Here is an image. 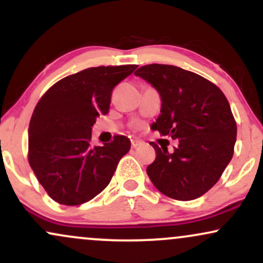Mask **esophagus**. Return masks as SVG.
<instances>
[{
	"label": "esophagus",
	"mask_w": 263,
	"mask_h": 263,
	"mask_svg": "<svg viewBox=\"0 0 263 263\" xmlns=\"http://www.w3.org/2000/svg\"><path fill=\"white\" fill-rule=\"evenodd\" d=\"M131 144H132V147H134V148H137V147H140V146H142V144H143V142L140 141V140H132Z\"/></svg>",
	"instance_id": "esophagus-1"
}]
</instances>
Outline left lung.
Here are the masks:
<instances>
[{
	"mask_svg": "<svg viewBox=\"0 0 263 263\" xmlns=\"http://www.w3.org/2000/svg\"><path fill=\"white\" fill-rule=\"evenodd\" d=\"M161 96V115L151 128L178 140L173 152L158 147L147 167L151 182L177 200H193L213 188L234 155L236 122L215 84L174 65L149 64L135 71Z\"/></svg>",
	"mask_w": 263,
	"mask_h": 263,
	"instance_id": "left-lung-1",
	"label": "left lung"
}]
</instances>
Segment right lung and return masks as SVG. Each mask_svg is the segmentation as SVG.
Masks as SVG:
<instances>
[{
  "label": "right lung",
  "mask_w": 263,
  "mask_h": 263,
  "mask_svg": "<svg viewBox=\"0 0 263 263\" xmlns=\"http://www.w3.org/2000/svg\"><path fill=\"white\" fill-rule=\"evenodd\" d=\"M136 65L98 66L59 80L42 96L28 128V161L50 198L63 205L91 200L107 186L131 148L125 136L92 146L91 129L110 108L112 89Z\"/></svg>",
  "instance_id": "1"
}]
</instances>
